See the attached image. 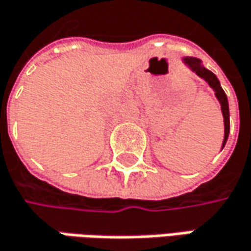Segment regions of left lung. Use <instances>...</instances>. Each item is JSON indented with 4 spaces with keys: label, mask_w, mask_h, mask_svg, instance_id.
Returning <instances> with one entry per match:
<instances>
[{
    "label": "left lung",
    "mask_w": 251,
    "mask_h": 251,
    "mask_svg": "<svg viewBox=\"0 0 251 251\" xmlns=\"http://www.w3.org/2000/svg\"><path fill=\"white\" fill-rule=\"evenodd\" d=\"M184 62L192 68L200 78L206 79L209 82V85L216 91V96L217 99L220 100V105H222V112H223V118H225V140H223V148L226 145V140L228 138V130H230V119H228V102L227 96L225 94V91L222 89L220 86V82L217 79V76L214 75L212 71L206 69L204 67L200 65V59L198 58H184Z\"/></svg>",
    "instance_id": "obj_1"
}]
</instances>
